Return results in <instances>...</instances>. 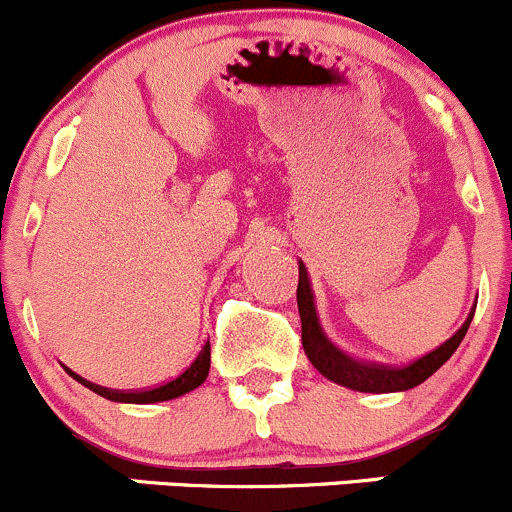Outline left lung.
Here are the masks:
<instances>
[{"label": "left lung", "mask_w": 512, "mask_h": 512, "mask_svg": "<svg viewBox=\"0 0 512 512\" xmlns=\"http://www.w3.org/2000/svg\"><path fill=\"white\" fill-rule=\"evenodd\" d=\"M297 304L301 316V346H304L306 358L311 360V365H314L324 378L331 380V383L348 387V390L375 392V395H380V392L412 390V387H417L427 378H432L441 365L454 355L459 343L464 341L466 331H469L471 326L473 311H476V306H473L471 314L466 316V321L461 324L459 331H456L449 341L441 343L439 348L422 355V358L412 360V363L402 365V368H390V365L360 363V360H353L351 355H346L341 348H336L328 341L324 328L319 324L314 292H311L309 272H306L304 262H299Z\"/></svg>", "instance_id": "obj_1"}]
</instances>
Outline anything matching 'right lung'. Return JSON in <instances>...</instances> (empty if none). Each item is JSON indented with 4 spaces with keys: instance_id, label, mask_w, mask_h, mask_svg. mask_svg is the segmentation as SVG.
<instances>
[{
    "instance_id": "right-lung-1",
    "label": "right lung",
    "mask_w": 512,
    "mask_h": 512,
    "mask_svg": "<svg viewBox=\"0 0 512 512\" xmlns=\"http://www.w3.org/2000/svg\"><path fill=\"white\" fill-rule=\"evenodd\" d=\"M208 370H211V343H206V346L201 348V353L196 355V360H193V363L188 365L184 373L176 375V378L169 380V383H164V385H159V387H152V390L120 392V390H110V387H100V385L88 383V380L78 378V375H75V378H78L85 387H90V390H93V392H98L100 397H105V400L129 402V405H154V402L174 400V397H181V395H186V392L196 390L198 385L206 383Z\"/></svg>"
}]
</instances>
